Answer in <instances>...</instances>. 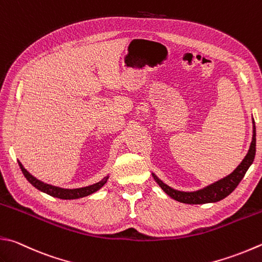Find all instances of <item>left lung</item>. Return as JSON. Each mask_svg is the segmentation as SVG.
<instances>
[{
  "instance_id": "8db88e82",
  "label": "left lung",
  "mask_w": 262,
  "mask_h": 262,
  "mask_svg": "<svg viewBox=\"0 0 262 262\" xmlns=\"http://www.w3.org/2000/svg\"><path fill=\"white\" fill-rule=\"evenodd\" d=\"M255 156V125L253 121V137L252 141H251L250 149L248 154L244 157V160L241 162V164L236 167V169L231 172L230 174L223 178L218 181L213 182L209 186L204 187V188L195 190V191H181L173 189L172 187L164 184L159 177L155 173H151L154 177L155 181L159 184L161 188L164 190L165 194L169 195L171 199H173L178 202L186 204H205V203H215L224 200L225 197L228 196L235 190L236 187L238 186L241 180L243 179L246 171L252 164Z\"/></svg>"
}]
</instances>
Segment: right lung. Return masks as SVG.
Listing matches in <instances>:
<instances>
[{"label": "right lung", "instance_id": "obj_1", "mask_svg": "<svg viewBox=\"0 0 262 262\" xmlns=\"http://www.w3.org/2000/svg\"><path fill=\"white\" fill-rule=\"evenodd\" d=\"M18 163H19V166H20L25 178H26V179L31 182V184L35 187L36 189L46 192V194L50 195L52 197H57V199H61V200H76V199H81V197H85V196L91 195V194H93V192H96L97 190H99L101 187L106 184L108 178H110V176H106L99 182H96V184L86 186V187H82V188H74V189L61 188V187L49 185V184H46V182L36 179L35 177L32 176L26 169H25L20 162H18Z\"/></svg>", "mask_w": 262, "mask_h": 262}]
</instances>
